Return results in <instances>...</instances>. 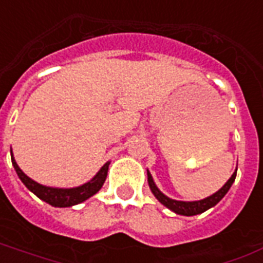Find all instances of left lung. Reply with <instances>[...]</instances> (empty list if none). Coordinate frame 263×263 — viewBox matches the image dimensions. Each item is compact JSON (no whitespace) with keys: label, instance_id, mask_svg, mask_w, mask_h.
I'll return each instance as SVG.
<instances>
[{"label":"left lung","instance_id":"left-lung-1","mask_svg":"<svg viewBox=\"0 0 263 263\" xmlns=\"http://www.w3.org/2000/svg\"><path fill=\"white\" fill-rule=\"evenodd\" d=\"M236 173H237V168H236V172L232 174L231 178L227 181V184L223 185L218 192H215L214 195L205 197V199H203V200H196V201H180V200H174V199H170V197H167L166 195H163V193L160 192L159 189H158V186L155 185L154 178H152V176H151V173L146 172V174H148V184H149L151 191H152L154 196L156 197L162 204L166 205L168 210L174 211L176 214L191 217V215L201 214V213H204V211H207V210L211 209V207H214V205L217 204V203H218V201L225 196V195H227L228 191L231 189L232 184L235 182Z\"/></svg>","mask_w":263,"mask_h":263}]
</instances>
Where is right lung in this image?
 I'll return each mask as SVG.
<instances>
[{
  "label": "right lung",
  "mask_w": 263,
  "mask_h": 263,
  "mask_svg": "<svg viewBox=\"0 0 263 263\" xmlns=\"http://www.w3.org/2000/svg\"><path fill=\"white\" fill-rule=\"evenodd\" d=\"M11 158L12 164H13L17 176L22 180V182L27 186V189H30L35 196L40 197L41 200L46 201L48 204L53 205V207H71V205L79 204V203H82L93 195H96L101 189L104 181L107 178L109 166V162H107L89 182L81 185V186H77V188H52V186H45V185L38 184L34 180H31L30 177L26 176L16 163L12 151Z\"/></svg>",
  "instance_id": "1"
}]
</instances>
